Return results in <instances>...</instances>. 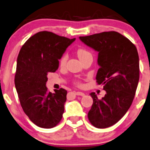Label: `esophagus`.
Returning <instances> with one entry per match:
<instances>
[{"label":"esophagus","instance_id":"obj_1","mask_svg":"<svg viewBox=\"0 0 150 150\" xmlns=\"http://www.w3.org/2000/svg\"><path fill=\"white\" fill-rule=\"evenodd\" d=\"M75 94L76 95H79V96H84V92H76Z\"/></svg>","mask_w":150,"mask_h":150}]
</instances>
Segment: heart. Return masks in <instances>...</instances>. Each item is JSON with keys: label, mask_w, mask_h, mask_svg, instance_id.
I'll list each match as a JSON object with an SVG mask.
<instances>
[{"label": "heart", "mask_w": 150, "mask_h": 150, "mask_svg": "<svg viewBox=\"0 0 150 150\" xmlns=\"http://www.w3.org/2000/svg\"><path fill=\"white\" fill-rule=\"evenodd\" d=\"M76 54H77V55H78L79 58L80 59V61L84 59V58H86V57L91 56V55H92V54H91L90 52L88 51V50H86V49L82 48V47H79V48L77 49V50H76ZM67 59H68V55H66V54H64V55H63L61 57V58H60V60H59L60 66H64V65L66 64V61H67ZM76 84H79V83L76 82Z\"/></svg>", "instance_id": "b5f03b06"}]
</instances>
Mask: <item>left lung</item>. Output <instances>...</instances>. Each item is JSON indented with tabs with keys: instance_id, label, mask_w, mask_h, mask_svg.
Returning a JSON list of instances; mask_svg holds the SVG:
<instances>
[{
	"instance_id": "obj_1",
	"label": "left lung",
	"mask_w": 150,
	"mask_h": 150,
	"mask_svg": "<svg viewBox=\"0 0 150 150\" xmlns=\"http://www.w3.org/2000/svg\"><path fill=\"white\" fill-rule=\"evenodd\" d=\"M79 39L99 52L96 81L106 91L102 99H98L95 92L90 94L93 104L88 118L98 129L110 127L126 113L135 96L139 79L137 49L128 38L114 31Z\"/></svg>"
}]
</instances>
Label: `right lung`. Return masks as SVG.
<instances>
[{"instance_id": "obj_1", "label": "right lung", "mask_w": 150, "mask_h": 150, "mask_svg": "<svg viewBox=\"0 0 150 150\" xmlns=\"http://www.w3.org/2000/svg\"><path fill=\"white\" fill-rule=\"evenodd\" d=\"M74 40L42 31L29 38L18 53L14 82L20 104L39 127L51 129L62 119L67 91L61 88L52 93L45 84L47 74L58 69V60Z\"/></svg>"}]
</instances>
